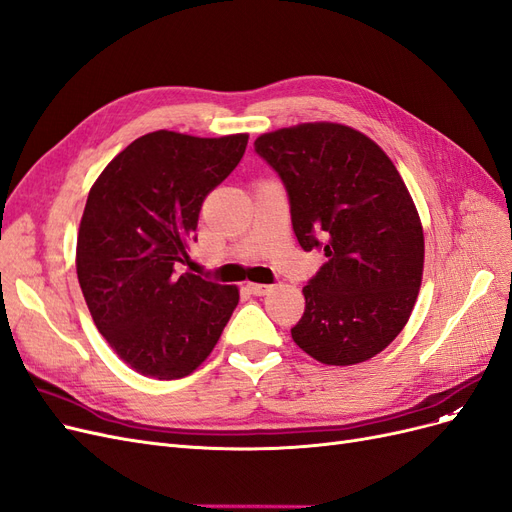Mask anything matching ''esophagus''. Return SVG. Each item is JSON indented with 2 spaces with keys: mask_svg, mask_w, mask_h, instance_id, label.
Wrapping results in <instances>:
<instances>
[{
  "mask_svg": "<svg viewBox=\"0 0 512 512\" xmlns=\"http://www.w3.org/2000/svg\"><path fill=\"white\" fill-rule=\"evenodd\" d=\"M246 289H249L253 295H266V293L272 291L270 285H259V283H249V285H246Z\"/></svg>",
  "mask_w": 512,
  "mask_h": 512,
  "instance_id": "1",
  "label": "esophagus"
}]
</instances>
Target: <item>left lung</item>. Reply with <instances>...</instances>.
I'll return each mask as SVG.
<instances>
[{"label":"left lung","instance_id":"left-lung-1","mask_svg":"<svg viewBox=\"0 0 512 512\" xmlns=\"http://www.w3.org/2000/svg\"><path fill=\"white\" fill-rule=\"evenodd\" d=\"M255 153L283 180L302 249L327 257L302 289L293 342L327 366L381 353L404 329L423 276V227L400 172L340 123L263 134Z\"/></svg>","mask_w":512,"mask_h":512}]
</instances>
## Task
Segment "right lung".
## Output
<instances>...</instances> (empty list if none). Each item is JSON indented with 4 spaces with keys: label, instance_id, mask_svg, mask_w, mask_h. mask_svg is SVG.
<instances>
[{
    "label": "right lung",
    "instance_id": "obj_1",
    "mask_svg": "<svg viewBox=\"0 0 512 512\" xmlns=\"http://www.w3.org/2000/svg\"><path fill=\"white\" fill-rule=\"evenodd\" d=\"M249 136L159 129L114 157L89 191L76 272L95 327L125 364L174 381L212 353L238 287L180 274L206 195L238 166Z\"/></svg>",
    "mask_w": 512,
    "mask_h": 512
}]
</instances>
